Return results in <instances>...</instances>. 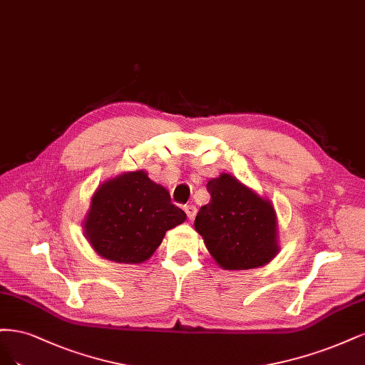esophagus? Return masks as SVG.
<instances>
[{
    "label": "esophagus",
    "instance_id": "1",
    "mask_svg": "<svg viewBox=\"0 0 365 365\" xmlns=\"http://www.w3.org/2000/svg\"><path fill=\"white\" fill-rule=\"evenodd\" d=\"M185 212H186L187 218L194 220L195 215H197V207H195L194 205H186V206H185Z\"/></svg>",
    "mask_w": 365,
    "mask_h": 365
}]
</instances>
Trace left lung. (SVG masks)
Masks as SVG:
<instances>
[{"mask_svg":"<svg viewBox=\"0 0 365 365\" xmlns=\"http://www.w3.org/2000/svg\"><path fill=\"white\" fill-rule=\"evenodd\" d=\"M206 187L210 202L200 207L194 226L215 262L225 269H252L272 261L279 253L272 202L227 173Z\"/></svg>","mask_w":365,"mask_h":365,"instance_id":"1","label":"left lung"}]
</instances>
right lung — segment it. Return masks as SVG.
Segmentation results:
<instances>
[{
  "mask_svg": "<svg viewBox=\"0 0 365 365\" xmlns=\"http://www.w3.org/2000/svg\"><path fill=\"white\" fill-rule=\"evenodd\" d=\"M185 220L186 214L171 203L165 187L139 170L98 186L83 230L92 249L104 259L140 264L156 252L167 230Z\"/></svg>",
  "mask_w": 365,
  "mask_h": 365,
  "instance_id": "obj_1",
  "label": "right lung"
}]
</instances>
